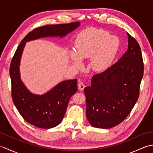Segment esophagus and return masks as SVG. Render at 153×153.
Listing matches in <instances>:
<instances>
[{"label":"esophagus","instance_id":"34e87169","mask_svg":"<svg viewBox=\"0 0 153 153\" xmlns=\"http://www.w3.org/2000/svg\"><path fill=\"white\" fill-rule=\"evenodd\" d=\"M85 87V84H84L83 82H79L78 84V88L79 90L83 91L84 89V88Z\"/></svg>","mask_w":153,"mask_h":153}]
</instances>
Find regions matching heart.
Here are the masks:
<instances>
[{"instance_id":"obj_1","label":"heart","mask_w":153,"mask_h":153,"mask_svg":"<svg viewBox=\"0 0 153 153\" xmlns=\"http://www.w3.org/2000/svg\"><path fill=\"white\" fill-rule=\"evenodd\" d=\"M118 38L110 35L108 32L100 29L87 28L77 35L76 44V53H71V58L76 67L82 66L80 58H89L94 70L107 69L114 60L118 51Z\"/></svg>"}]
</instances>
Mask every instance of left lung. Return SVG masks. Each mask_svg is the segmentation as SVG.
<instances>
[{"label":"left lung","mask_w":153,"mask_h":153,"mask_svg":"<svg viewBox=\"0 0 153 153\" xmlns=\"http://www.w3.org/2000/svg\"><path fill=\"white\" fill-rule=\"evenodd\" d=\"M128 48L118 62L92 77L86 87V114L89 123L108 129L122 122L139 96L144 64L137 41L128 33Z\"/></svg>","instance_id":"1"}]
</instances>
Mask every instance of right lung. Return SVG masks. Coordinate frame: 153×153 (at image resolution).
Listing matches in <instances>:
<instances>
[{"instance_id":"obj_1","label":"right lung","mask_w":153,"mask_h":153,"mask_svg":"<svg viewBox=\"0 0 153 153\" xmlns=\"http://www.w3.org/2000/svg\"><path fill=\"white\" fill-rule=\"evenodd\" d=\"M78 22L39 27L25 35L18 45L10 66L12 98L16 108L25 121L37 128L49 129L62 120L69 100L77 91V79L64 81L43 95L30 93L20 79L19 65L25 42L48 36L63 37L79 26Z\"/></svg>"}]
</instances>
